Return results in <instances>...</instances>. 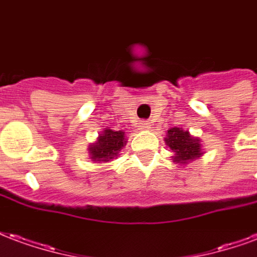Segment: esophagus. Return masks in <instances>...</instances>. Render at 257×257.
I'll return each mask as SVG.
<instances>
[{
	"label": "esophagus",
	"mask_w": 257,
	"mask_h": 257,
	"mask_svg": "<svg viewBox=\"0 0 257 257\" xmlns=\"http://www.w3.org/2000/svg\"><path fill=\"white\" fill-rule=\"evenodd\" d=\"M150 128H151V122H148V121H140V129L147 131Z\"/></svg>",
	"instance_id": "1"
}]
</instances>
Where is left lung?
I'll return each mask as SVG.
<instances>
[{"instance_id": "8db88e82", "label": "left lung", "mask_w": 257, "mask_h": 257, "mask_svg": "<svg viewBox=\"0 0 257 257\" xmlns=\"http://www.w3.org/2000/svg\"><path fill=\"white\" fill-rule=\"evenodd\" d=\"M165 143L170 147L174 157L173 162L178 165H187L203 155L200 139L192 136L182 128H170L167 131Z\"/></svg>"}]
</instances>
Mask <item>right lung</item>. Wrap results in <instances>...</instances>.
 I'll use <instances>...</instances> for the list:
<instances>
[{
	"label": "right lung",
	"mask_w": 257,
	"mask_h": 257,
	"mask_svg": "<svg viewBox=\"0 0 257 257\" xmlns=\"http://www.w3.org/2000/svg\"><path fill=\"white\" fill-rule=\"evenodd\" d=\"M126 144L125 132L123 131H113L106 128L99 135L95 143L88 146V155L92 162H110L111 159L119 155V151Z\"/></svg>",
	"instance_id": "1"
}]
</instances>
